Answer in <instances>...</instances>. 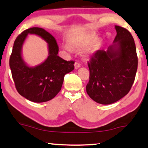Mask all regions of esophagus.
<instances>
[{"label":"esophagus","instance_id":"obj_1","mask_svg":"<svg viewBox=\"0 0 148 148\" xmlns=\"http://www.w3.org/2000/svg\"><path fill=\"white\" fill-rule=\"evenodd\" d=\"M74 66H75V69H79V68L81 66L80 64H79V62H76L74 64Z\"/></svg>","mask_w":148,"mask_h":148}]
</instances>
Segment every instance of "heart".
<instances>
[{
	"label": "heart",
	"mask_w": 148,
	"mask_h": 148,
	"mask_svg": "<svg viewBox=\"0 0 148 148\" xmlns=\"http://www.w3.org/2000/svg\"><path fill=\"white\" fill-rule=\"evenodd\" d=\"M96 39V36L94 34H92L88 35L86 37L84 38L83 39L78 40V41H75L71 42V46L72 48L75 50L77 51H79L84 48H87L90 45L91 46L88 47L86 51L84 52V55H83V57L84 60H88L93 56L94 54L96 53L97 50H98L99 47H100V44H101V41L99 39ZM65 48L68 50H70V48L68 46H65Z\"/></svg>",
	"instance_id": "1"
}]
</instances>
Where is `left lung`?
<instances>
[{
	"label": "left lung",
	"mask_w": 148,
	"mask_h": 148,
	"mask_svg": "<svg viewBox=\"0 0 148 148\" xmlns=\"http://www.w3.org/2000/svg\"><path fill=\"white\" fill-rule=\"evenodd\" d=\"M116 36L107 51L98 50L88 62L86 93L95 102L110 105L129 93L134 82L138 58L131 33L115 25Z\"/></svg>",
	"instance_id": "left-lung-1"
}]
</instances>
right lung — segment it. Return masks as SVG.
<instances>
[{"label":"right lung","mask_w":148,"mask_h":148,"mask_svg":"<svg viewBox=\"0 0 148 148\" xmlns=\"http://www.w3.org/2000/svg\"><path fill=\"white\" fill-rule=\"evenodd\" d=\"M28 34H35L48 43L49 56L41 64L29 67L22 55L23 43ZM56 39L41 27H31L17 36L10 58V67L16 88L21 95L33 102L49 101L60 91L64 77L74 69L73 61H66L57 55Z\"/></svg>","instance_id":"obj_1"}]
</instances>
